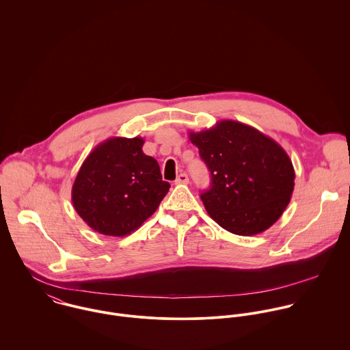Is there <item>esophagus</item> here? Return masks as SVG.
<instances>
[{
    "label": "esophagus",
    "mask_w": 350,
    "mask_h": 350,
    "mask_svg": "<svg viewBox=\"0 0 350 350\" xmlns=\"http://www.w3.org/2000/svg\"><path fill=\"white\" fill-rule=\"evenodd\" d=\"M175 183L176 185H187L189 183V176H187V174H180L178 178H176V180H175Z\"/></svg>",
    "instance_id": "1"
}]
</instances>
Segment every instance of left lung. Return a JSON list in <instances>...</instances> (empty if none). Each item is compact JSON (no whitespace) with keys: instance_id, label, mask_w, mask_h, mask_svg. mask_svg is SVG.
Here are the masks:
<instances>
[{"instance_id":"8db88e82","label":"left lung","mask_w":350,"mask_h":350,"mask_svg":"<svg viewBox=\"0 0 350 350\" xmlns=\"http://www.w3.org/2000/svg\"><path fill=\"white\" fill-rule=\"evenodd\" d=\"M189 137L211 176V186L200 200L221 228L253 236L280 218L294 191L295 171L275 140L233 120L189 132Z\"/></svg>"}]
</instances>
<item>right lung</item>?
Masks as SVG:
<instances>
[{"instance_id":"1","label":"right lung","mask_w":350,"mask_h":350,"mask_svg":"<svg viewBox=\"0 0 350 350\" xmlns=\"http://www.w3.org/2000/svg\"><path fill=\"white\" fill-rule=\"evenodd\" d=\"M142 137H111L89 153L71 190L74 208L96 232L124 237L139 229L170 190Z\"/></svg>"}]
</instances>
